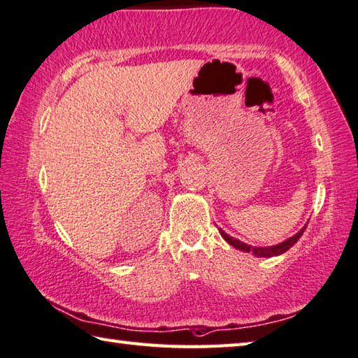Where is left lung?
I'll return each instance as SVG.
<instances>
[{
    "label": "left lung",
    "mask_w": 358,
    "mask_h": 358,
    "mask_svg": "<svg viewBox=\"0 0 358 358\" xmlns=\"http://www.w3.org/2000/svg\"><path fill=\"white\" fill-rule=\"evenodd\" d=\"M305 228H306V227H305ZM305 228L300 229L296 236L289 237V239H287V241L278 243V245L267 247V248H259V247L247 245V243L239 242L237 239H234V237H231V236H228L227 233H223V231H220V234L223 236V239L229 243V245L236 247L237 250H242V252H250V253H253L255 256H258V258H271V256H277V255H281V253L287 252V250H289V248L294 245V243H296V242L300 239V236L303 234Z\"/></svg>",
    "instance_id": "8db88e82"
}]
</instances>
